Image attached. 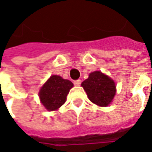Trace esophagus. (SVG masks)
Returning a JSON list of instances; mask_svg holds the SVG:
<instances>
[{"label": "esophagus", "instance_id": "esophagus-1", "mask_svg": "<svg viewBox=\"0 0 152 152\" xmlns=\"http://www.w3.org/2000/svg\"><path fill=\"white\" fill-rule=\"evenodd\" d=\"M80 83H81L80 80H76L74 81V85H75L76 86H80Z\"/></svg>", "mask_w": 152, "mask_h": 152}]
</instances>
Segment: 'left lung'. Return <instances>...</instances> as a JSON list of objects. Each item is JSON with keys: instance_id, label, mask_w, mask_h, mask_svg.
I'll return each mask as SVG.
<instances>
[{"instance_id": "8db88e82", "label": "left lung", "mask_w": 152, "mask_h": 152, "mask_svg": "<svg viewBox=\"0 0 152 152\" xmlns=\"http://www.w3.org/2000/svg\"><path fill=\"white\" fill-rule=\"evenodd\" d=\"M88 98L100 107L108 106L115 94V84L108 76L95 71L89 74V78L81 84Z\"/></svg>"}]
</instances>
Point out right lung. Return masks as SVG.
I'll return each instance as SVG.
<instances>
[{"mask_svg": "<svg viewBox=\"0 0 152 152\" xmlns=\"http://www.w3.org/2000/svg\"><path fill=\"white\" fill-rule=\"evenodd\" d=\"M73 87L72 81L53 75L44 84L39 92L40 102L48 111H56L66 102V96Z\"/></svg>", "mask_w": 152, "mask_h": 152, "instance_id": "add662e5", "label": "right lung"}]
</instances>
